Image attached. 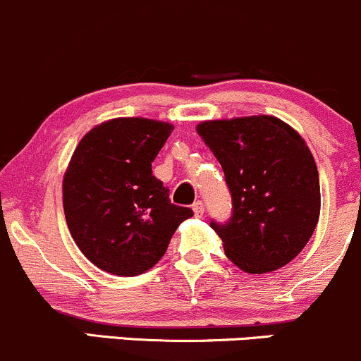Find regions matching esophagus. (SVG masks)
I'll list each match as a JSON object with an SVG mask.
<instances>
[{
	"label": "esophagus",
	"mask_w": 361,
	"mask_h": 361,
	"mask_svg": "<svg viewBox=\"0 0 361 361\" xmlns=\"http://www.w3.org/2000/svg\"><path fill=\"white\" fill-rule=\"evenodd\" d=\"M204 212H205L204 204H202V202H195V204H193V214H195V217H202L204 216Z\"/></svg>",
	"instance_id": "1"
}]
</instances>
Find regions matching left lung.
Segmentation results:
<instances>
[{
  "instance_id": "8db88e82",
  "label": "left lung",
  "mask_w": 361,
  "mask_h": 361,
  "mask_svg": "<svg viewBox=\"0 0 361 361\" xmlns=\"http://www.w3.org/2000/svg\"><path fill=\"white\" fill-rule=\"evenodd\" d=\"M197 133L219 161L231 192V221L211 223L226 257L248 274L290 264L320 214L319 171L307 142L267 114L202 121Z\"/></svg>"
}]
</instances>
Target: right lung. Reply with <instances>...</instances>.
<instances>
[{"instance_id": "1", "label": "right lung", "mask_w": 361, "mask_h": 361, "mask_svg": "<svg viewBox=\"0 0 361 361\" xmlns=\"http://www.w3.org/2000/svg\"><path fill=\"white\" fill-rule=\"evenodd\" d=\"M174 126L149 118H113L78 142L63 176L70 235L101 271L144 274L159 262L192 209L169 202L152 161Z\"/></svg>"}]
</instances>
